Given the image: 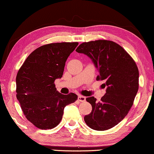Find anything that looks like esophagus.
Returning <instances> with one entry per match:
<instances>
[{"label":"esophagus","instance_id":"esophagus-1","mask_svg":"<svg viewBox=\"0 0 154 154\" xmlns=\"http://www.w3.org/2000/svg\"><path fill=\"white\" fill-rule=\"evenodd\" d=\"M78 100L80 102H84L85 100H86V97L83 96H81V95H79V96H78Z\"/></svg>","mask_w":154,"mask_h":154}]
</instances>
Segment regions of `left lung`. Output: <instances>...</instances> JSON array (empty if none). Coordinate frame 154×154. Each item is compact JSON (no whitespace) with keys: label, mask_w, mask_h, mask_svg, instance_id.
Here are the masks:
<instances>
[{"label":"left lung","mask_w":154,"mask_h":154,"mask_svg":"<svg viewBox=\"0 0 154 154\" xmlns=\"http://www.w3.org/2000/svg\"><path fill=\"white\" fill-rule=\"evenodd\" d=\"M75 51L91 58L99 73L96 80L103 81L107 86L100 101L94 96L86 98L92 111L84 116L85 122L94 130L110 129L126 117L134 104L138 90L137 65L123 48L112 41L84 42Z\"/></svg>","instance_id":"obj_1"}]
</instances>
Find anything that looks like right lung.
I'll return each instance as SVG.
<instances>
[{
	"label": "right lung",
	"instance_id": "obj_1",
	"mask_svg": "<svg viewBox=\"0 0 154 154\" xmlns=\"http://www.w3.org/2000/svg\"><path fill=\"white\" fill-rule=\"evenodd\" d=\"M78 45V42L43 45L33 51L18 70L17 99L27 120L40 129L58 126L64 107L77 100L73 93H58L54 82L62 77L66 60Z\"/></svg>",
	"mask_w": 154,
	"mask_h": 154
}]
</instances>
